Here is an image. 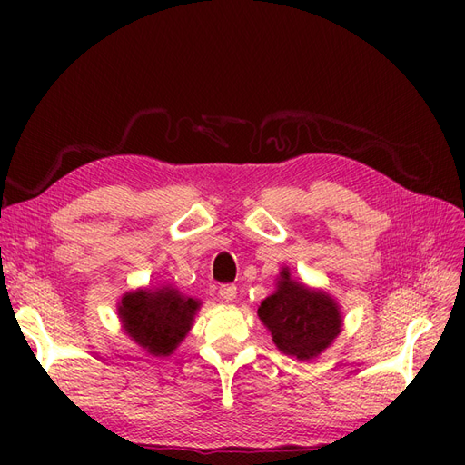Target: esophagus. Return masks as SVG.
<instances>
[{
    "mask_svg": "<svg viewBox=\"0 0 465 465\" xmlns=\"http://www.w3.org/2000/svg\"><path fill=\"white\" fill-rule=\"evenodd\" d=\"M236 294H238L236 285H223V287L219 289V297H221L224 302H231V301H234V299H236Z\"/></svg>",
    "mask_w": 465,
    "mask_h": 465,
    "instance_id": "obj_1",
    "label": "esophagus"
}]
</instances>
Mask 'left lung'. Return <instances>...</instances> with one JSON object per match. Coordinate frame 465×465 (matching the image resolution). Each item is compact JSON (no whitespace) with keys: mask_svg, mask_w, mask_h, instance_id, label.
Here are the masks:
<instances>
[{"mask_svg":"<svg viewBox=\"0 0 465 465\" xmlns=\"http://www.w3.org/2000/svg\"><path fill=\"white\" fill-rule=\"evenodd\" d=\"M258 316L281 353L299 361H311L328 349L343 322L330 294L291 279L287 267L277 277L275 292L260 304Z\"/></svg>","mask_w":465,"mask_h":465,"instance_id":"1","label":"left lung"}]
</instances>
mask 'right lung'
I'll use <instances>...</instances> for the list:
<instances>
[{
    "instance_id": "obj_1",
    "label": "right lung",
    "mask_w": 465,
    "mask_h": 465,
    "mask_svg": "<svg viewBox=\"0 0 465 465\" xmlns=\"http://www.w3.org/2000/svg\"><path fill=\"white\" fill-rule=\"evenodd\" d=\"M198 299L184 297L178 289H139L125 292L118 314L132 340L154 357H166L190 331L193 316L200 311Z\"/></svg>"
}]
</instances>
